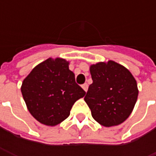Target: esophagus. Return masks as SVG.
<instances>
[{
	"mask_svg": "<svg viewBox=\"0 0 156 156\" xmlns=\"http://www.w3.org/2000/svg\"><path fill=\"white\" fill-rule=\"evenodd\" d=\"M81 87H82V88L84 89V91H86V92H87V87H88V86H87V83H84V84H83V85H82Z\"/></svg>",
	"mask_w": 156,
	"mask_h": 156,
	"instance_id": "34e87169",
	"label": "esophagus"
}]
</instances>
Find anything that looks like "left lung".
I'll return each mask as SVG.
<instances>
[{"mask_svg": "<svg viewBox=\"0 0 156 156\" xmlns=\"http://www.w3.org/2000/svg\"><path fill=\"white\" fill-rule=\"evenodd\" d=\"M90 74L93 83L84 100L94 119L104 127L123 122L137 101L138 88L134 76L113 61L92 65Z\"/></svg>", "mask_w": 156, "mask_h": 156, "instance_id": "1", "label": "left lung"}]
</instances>
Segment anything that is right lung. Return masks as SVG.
I'll use <instances>...</instances> for the list:
<instances>
[{
	"label": "right lung",
	"mask_w": 156,
	"mask_h": 156,
	"mask_svg": "<svg viewBox=\"0 0 156 156\" xmlns=\"http://www.w3.org/2000/svg\"><path fill=\"white\" fill-rule=\"evenodd\" d=\"M21 94L27 109L38 122L55 126L69 116L74 103L86 92L75 82L66 60L48 58L24 79Z\"/></svg>",
	"instance_id": "1"
}]
</instances>
